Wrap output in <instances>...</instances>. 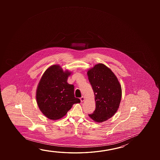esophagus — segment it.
I'll return each mask as SVG.
<instances>
[{
	"instance_id": "obj_1",
	"label": "esophagus",
	"mask_w": 160,
	"mask_h": 160,
	"mask_svg": "<svg viewBox=\"0 0 160 160\" xmlns=\"http://www.w3.org/2000/svg\"><path fill=\"white\" fill-rule=\"evenodd\" d=\"M80 101H81V102H83L84 100H85V98L84 97H81L80 98Z\"/></svg>"
}]
</instances>
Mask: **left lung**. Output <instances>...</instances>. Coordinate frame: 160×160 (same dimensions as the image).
Segmentation results:
<instances>
[{"mask_svg":"<svg viewBox=\"0 0 160 160\" xmlns=\"http://www.w3.org/2000/svg\"><path fill=\"white\" fill-rule=\"evenodd\" d=\"M95 95L96 108L90 118L101 123L112 118L118 110L122 88L117 76L102 63L97 64L87 72Z\"/></svg>","mask_w":160,"mask_h":160,"instance_id":"obj_1","label":"left lung"}]
</instances>
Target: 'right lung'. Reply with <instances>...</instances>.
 Listing matches in <instances>:
<instances>
[{"label":"right lung","mask_w":160,"mask_h":160,"mask_svg":"<svg viewBox=\"0 0 160 160\" xmlns=\"http://www.w3.org/2000/svg\"><path fill=\"white\" fill-rule=\"evenodd\" d=\"M71 72L63 71L58 65L50 66L38 84L36 100L39 109L52 120L62 118L80 100L74 95V86L68 83Z\"/></svg>","instance_id":"obj_1"}]
</instances>
